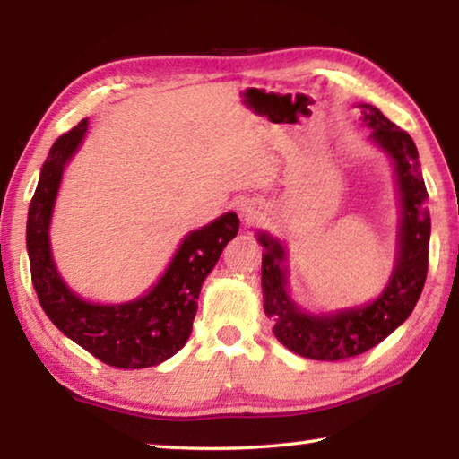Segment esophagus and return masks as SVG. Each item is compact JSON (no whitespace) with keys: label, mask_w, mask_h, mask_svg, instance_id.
I'll return each mask as SVG.
<instances>
[{"label":"esophagus","mask_w":459,"mask_h":459,"mask_svg":"<svg viewBox=\"0 0 459 459\" xmlns=\"http://www.w3.org/2000/svg\"><path fill=\"white\" fill-rule=\"evenodd\" d=\"M240 216H243L245 222H255L259 219V212L253 211L251 206H243V208H240Z\"/></svg>","instance_id":"esophagus-1"}]
</instances>
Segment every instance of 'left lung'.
Listing matches in <instances>:
<instances>
[{
	"mask_svg": "<svg viewBox=\"0 0 459 459\" xmlns=\"http://www.w3.org/2000/svg\"><path fill=\"white\" fill-rule=\"evenodd\" d=\"M362 121L372 129V142L391 155L401 192V230L397 267L385 291L368 306L336 314H304L287 295L285 248L267 232L263 245V306L273 317V333L291 352L312 360H344L380 344L407 320L423 291L429 265L431 219L427 188L419 172V153L407 131L388 121L377 107L362 103Z\"/></svg>",
	"mask_w": 459,
	"mask_h": 459,
	"instance_id": "8db88e82",
	"label": "left lung"
}]
</instances>
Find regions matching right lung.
<instances>
[{
  "label": "right lung",
  "mask_w": 459,
  "mask_h": 459,
  "mask_svg": "<svg viewBox=\"0 0 459 459\" xmlns=\"http://www.w3.org/2000/svg\"><path fill=\"white\" fill-rule=\"evenodd\" d=\"M89 121L60 135L50 147L40 180L30 202L26 245L32 283L52 324L100 362L117 368H147L168 360L186 344L198 309L200 287L219 261L222 248L238 232V216L192 230L178 248L153 290L121 306H97L81 299L54 267L48 227L62 169L87 134Z\"/></svg>",
  "instance_id": "add662e5"
}]
</instances>
